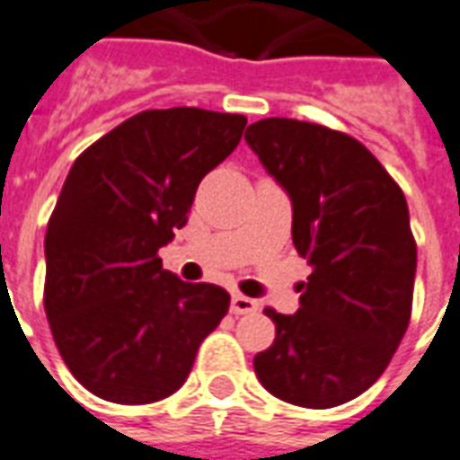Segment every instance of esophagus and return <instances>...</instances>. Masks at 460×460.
Masks as SVG:
<instances>
[{
    "label": "esophagus",
    "instance_id": "1",
    "mask_svg": "<svg viewBox=\"0 0 460 460\" xmlns=\"http://www.w3.org/2000/svg\"><path fill=\"white\" fill-rule=\"evenodd\" d=\"M231 311L236 315L253 314V311H258V301L251 299V296H243V294H234L231 296Z\"/></svg>",
    "mask_w": 460,
    "mask_h": 460
}]
</instances>
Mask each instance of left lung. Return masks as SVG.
<instances>
[{"mask_svg": "<svg viewBox=\"0 0 460 460\" xmlns=\"http://www.w3.org/2000/svg\"><path fill=\"white\" fill-rule=\"evenodd\" d=\"M292 199V241L311 265L294 315L265 308L275 342L253 359L261 384L301 408H335L385 371L408 331L417 245L405 195L355 137L265 118L245 129Z\"/></svg>", "mask_w": 460, "mask_h": 460, "instance_id": "1", "label": "left lung"}]
</instances>
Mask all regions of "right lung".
<instances>
[{
	"label": "right lung",
	"instance_id": "add662e5",
	"mask_svg": "<svg viewBox=\"0 0 460 460\" xmlns=\"http://www.w3.org/2000/svg\"><path fill=\"white\" fill-rule=\"evenodd\" d=\"M243 115L145 111L75 161L45 234V314L59 355L91 394L145 405L175 394L226 289L183 282L159 248L188 222L199 181L241 142Z\"/></svg>",
	"mask_w": 460,
	"mask_h": 460
}]
</instances>
